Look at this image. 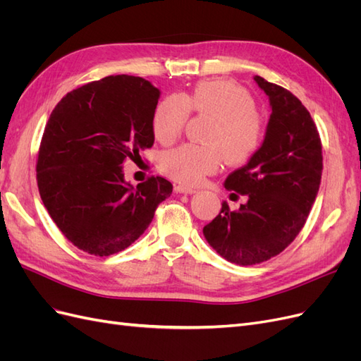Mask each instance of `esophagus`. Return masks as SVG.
<instances>
[{
  "label": "esophagus",
  "instance_id": "1",
  "mask_svg": "<svg viewBox=\"0 0 361 361\" xmlns=\"http://www.w3.org/2000/svg\"><path fill=\"white\" fill-rule=\"evenodd\" d=\"M174 191L179 192V194H194V192H197V190H195V188L187 187V185H182V183H174Z\"/></svg>",
  "mask_w": 361,
  "mask_h": 361
}]
</instances>
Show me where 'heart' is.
<instances>
[{"label": "heart", "instance_id": "b5f03b06", "mask_svg": "<svg viewBox=\"0 0 361 361\" xmlns=\"http://www.w3.org/2000/svg\"><path fill=\"white\" fill-rule=\"evenodd\" d=\"M190 111L215 118L207 145L187 143L171 149L161 158V169L170 178L197 185L221 167L244 164L259 150L264 140V123L256 113L250 93L232 81L211 80L195 84L188 93L170 94L157 105L152 130L157 141L170 145L183 130Z\"/></svg>", "mask_w": 361, "mask_h": 361}]
</instances>
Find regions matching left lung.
I'll use <instances>...</instances> for the list:
<instances>
[{
  "label": "left lung",
  "instance_id": "obj_1",
  "mask_svg": "<svg viewBox=\"0 0 361 361\" xmlns=\"http://www.w3.org/2000/svg\"><path fill=\"white\" fill-rule=\"evenodd\" d=\"M269 99L264 143L224 187L245 195L238 211L227 202L203 235L218 255L248 267L280 255L302 228L322 176V146L310 113L297 96L255 76ZM236 195L235 192H232Z\"/></svg>",
  "mask_w": 361,
  "mask_h": 361
}]
</instances>
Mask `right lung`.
<instances>
[{
  "instance_id": "1",
  "label": "right lung",
  "mask_w": 361,
  "mask_h": 361,
  "mask_svg": "<svg viewBox=\"0 0 361 361\" xmlns=\"http://www.w3.org/2000/svg\"><path fill=\"white\" fill-rule=\"evenodd\" d=\"M159 89L130 75L72 90L54 108L37 158L40 199L61 233L94 256L118 253L145 233L173 185L149 178L133 187L123 162L154 146Z\"/></svg>"
}]
</instances>
